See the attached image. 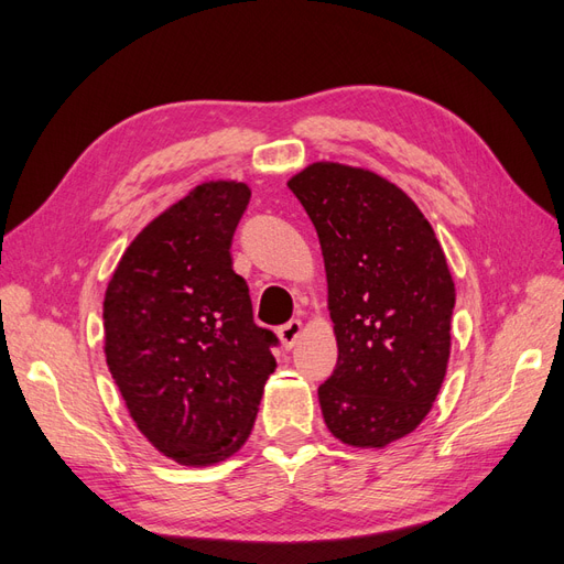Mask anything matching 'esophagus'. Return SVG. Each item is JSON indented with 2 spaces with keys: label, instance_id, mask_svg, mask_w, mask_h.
<instances>
[{
  "label": "esophagus",
  "instance_id": "esophagus-1",
  "mask_svg": "<svg viewBox=\"0 0 564 564\" xmlns=\"http://www.w3.org/2000/svg\"><path fill=\"white\" fill-rule=\"evenodd\" d=\"M300 335H302V321L300 318L288 321L285 325H281V328H279V337H281L285 349H293L295 341L300 339Z\"/></svg>",
  "mask_w": 564,
  "mask_h": 564
}]
</instances>
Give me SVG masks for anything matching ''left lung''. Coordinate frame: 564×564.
I'll list each match as a JSON object with an SVG mask.
<instances>
[{"label": "left lung", "mask_w": 564, "mask_h": 564, "mask_svg": "<svg viewBox=\"0 0 564 564\" xmlns=\"http://www.w3.org/2000/svg\"><path fill=\"white\" fill-rule=\"evenodd\" d=\"M314 223L337 366L318 387L341 443L384 447L422 424L449 360L454 283L412 198L370 171L314 163L288 183Z\"/></svg>", "instance_id": "1"}]
</instances>
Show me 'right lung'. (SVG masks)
<instances>
[{
    "instance_id": "1",
    "label": "right lung",
    "mask_w": 564,
    "mask_h": 564,
    "mask_svg": "<svg viewBox=\"0 0 564 564\" xmlns=\"http://www.w3.org/2000/svg\"><path fill=\"white\" fill-rule=\"evenodd\" d=\"M241 183H206L123 252L102 302L105 356L135 426L166 457L206 466L241 449L279 337L252 321L231 239Z\"/></svg>"
}]
</instances>
